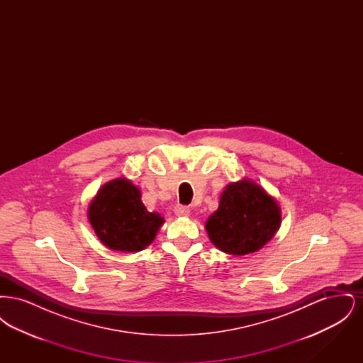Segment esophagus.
Masks as SVG:
<instances>
[{
  "label": "esophagus",
  "mask_w": 363,
  "mask_h": 363,
  "mask_svg": "<svg viewBox=\"0 0 363 363\" xmlns=\"http://www.w3.org/2000/svg\"><path fill=\"white\" fill-rule=\"evenodd\" d=\"M174 212L177 216H189L190 209L185 206H177L174 208Z\"/></svg>",
  "instance_id": "esophagus-1"
}]
</instances>
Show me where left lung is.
I'll return each instance as SVG.
<instances>
[{"instance_id":"obj_1","label":"left lung","mask_w":363,"mask_h":363,"mask_svg":"<svg viewBox=\"0 0 363 363\" xmlns=\"http://www.w3.org/2000/svg\"><path fill=\"white\" fill-rule=\"evenodd\" d=\"M280 219L277 201L257 184L243 179L225 188L219 208L209 216L206 228L218 249L245 256L272 240Z\"/></svg>"}]
</instances>
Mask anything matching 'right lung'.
I'll return each mask as SVG.
<instances>
[{
  "label": "right lung",
  "mask_w": 363,
  "mask_h": 363,
  "mask_svg": "<svg viewBox=\"0 0 363 363\" xmlns=\"http://www.w3.org/2000/svg\"><path fill=\"white\" fill-rule=\"evenodd\" d=\"M140 190L128 179H114L98 191L88 209L96 235L113 250L138 252L154 241L163 218L148 212Z\"/></svg>",
  "instance_id": "1"
}]
</instances>
